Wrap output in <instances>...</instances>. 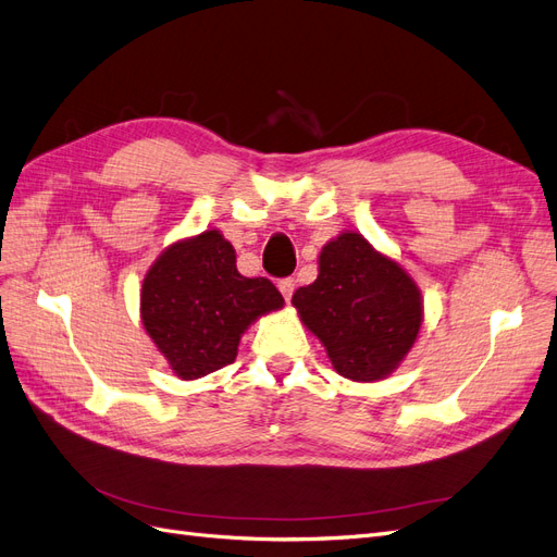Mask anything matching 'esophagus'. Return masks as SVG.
<instances>
[{"label": "esophagus", "mask_w": 557, "mask_h": 557, "mask_svg": "<svg viewBox=\"0 0 557 557\" xmlns=\"http://www.w3.org/2000/svg\"><path fill=\"white\" fill-rule=\"evenodd\" d=\"M278 290H281V295L285 297V301H290V297H293V293H295V281H293V278H281V281H278Z\"/></svg>", "instance_id": "obj_1"}]
</instances>
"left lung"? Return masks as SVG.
I'll list each match as a JSON object with an SVG mask.
<instances>
[{
	"label": "left lung",
	"mask_w": 557,
	"mask_h": 557,
	"mask_svg": "<svg viewBox=\"0 0 557 557\" xmlns=\"http://www.w3.org/2000/svg\"><path fill=\"white\" fill-rule=\"evenodd\" d=\"M293 307L336 372L362 383L393 374L423 323L416 281L358 232L323 246L318 278L293 295Z\"/></svg>",
	"instance_id": "left-lung-1"
}]
</instances>
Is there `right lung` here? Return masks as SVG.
<instances>
[{"label": "right lung", "mask_w": 557, "mask_h": 557, "mask_svg": "<svg viewBox=\"0 0 557 557\" xmlns=\"http://www.w3.org/2000/svg\"><path fill=\"white\" fill-rule=\"evenodd\" d=\"M281 307L272 281L237 272L234 248L218 230L162 250L141 285V323L183 381L232 364L248 325Z\"/></svg>", "instance_id": "right-lung-1"}]
</instances>
